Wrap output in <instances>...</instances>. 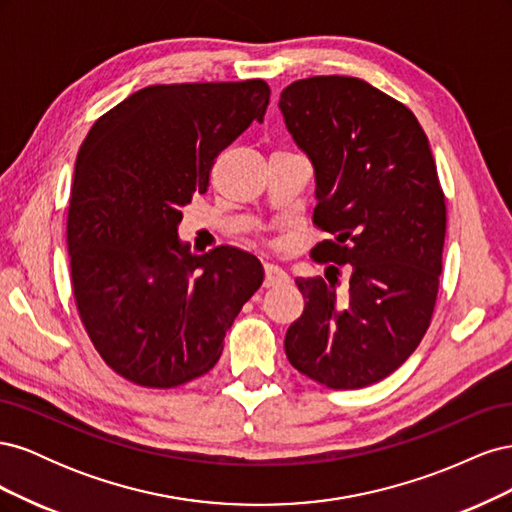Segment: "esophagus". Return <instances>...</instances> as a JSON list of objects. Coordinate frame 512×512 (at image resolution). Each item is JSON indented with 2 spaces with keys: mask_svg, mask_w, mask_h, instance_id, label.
I'll return each instance as SVG.
<instances>
[{
  "mask_svg": "<svg viewBox=\"0 0 512 512\" xmlns=\"http://www.w3.org/2000/svg\"><path fill=\"white\" fill-rule=\"evenodd\" d=\"M284 282H288L286 271H282L280 267L265 265V284H262V286H265V288H275V286H280Z\"/></svg>",
  "mask_w": 512,
  "mask_h": 512,
  "instance_id": "obj_1",
  "label": "esophagus"
}]
</instances>
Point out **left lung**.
Returning a JSON list of instances; mask_svg holds the SVG:
<instances>
[{
    "mask_svg": "<svg viewBox=\"0 0 512 512\" xmlns=\"http://www.w3.org/2000/svg\"><path fill=\"white\" fill-rule=\"evenodd\" d=\"M280 108L314 164V224L333 235L312 258L334 262L327 280H294L305 309L286 356L329 389H363L404 365L431 324L446 235L438 168L410 108L354 76L294 81Z\"/></svg>",
    "mask_w": 512,
    "mask_h": 512,
    "instance_id": "left-lung-1",
    "label": "left lung"
}]
</instances>
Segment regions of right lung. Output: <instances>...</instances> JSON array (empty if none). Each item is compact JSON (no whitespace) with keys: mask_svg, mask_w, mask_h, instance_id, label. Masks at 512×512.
Masks as SVG:
<instances>
[{"mask_svg":"<svg viewBox=\"0 0 512 512\" xmlns=\"http://www.w3.org/2000/svg\"><path fill=\"white\" fill-rule=\"evenodd\" d=\"M269 96L262 79L151 85L85 136L66 228L72 294L91 344L121 378L175 389L205 376L260 288L252 254L220 245L194 256L177 226L207 192L215 158L265 119Z\"/></svg>","mask_w":512,"mask_h":512,"instance_id":"right-lung-1","label":"right lung"}]
</instances>
